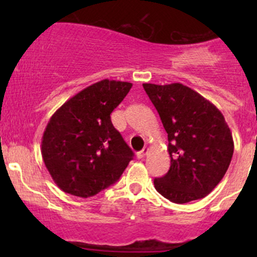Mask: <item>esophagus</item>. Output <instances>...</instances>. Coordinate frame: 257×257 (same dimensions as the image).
<instances>
[{
	"mask_svg": "<svg viewBox=\"0 0 257 257\" xmlns=\"http://www.w3.org/2000/svg\"><path fill=\"white\" fill-rule=\"evenodd\" d=\"M147 153H148V148H143V149H142L141 152L137 153V157H138L139 159H141V158H144L145 155H147Z\"/></svg>",
	"mask_w": 257,
	"mask_h": 257,
	"instance_id": "esophagus-1",
	"label": "esophagus"
}]
</instances>
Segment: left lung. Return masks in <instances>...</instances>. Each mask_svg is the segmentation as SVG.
I'll return each instance as SVG.
<instances>
[{
    "instance_id": "1",
    "label": "left lung",
    "mask_w": 257,
    "mask_h": 257,
    "mask_svg": "<svg viewBox=\"0 0 257 257\" xmlns=\"http://www.w3.org/2000/svg\"><path fill=\"white\" fill-rule=\"evenodd\" d=\"M168 133L170 169L154 179L159 194L177 204L211 193L229 168L234 141L221 112L191 88L144 83Z\"/></svg>"
}]
</instances>
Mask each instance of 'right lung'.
Segmentation results:
<instances>
[{"instance_id":"right-lung-1","label":"right lung","mask_w":257,"mask_h":257,"mask_svg":"<svg viewBox=\"0 0 257 257\" xmlns=\"http://www.w3.org/2000/svg\"><path fill=\"white\" fill-rule=\"evenodd\" d=\"M132 85L103 79L80 90L51 116L41 152L64 193L95 195L115 183L133 159L134 153L110 120Z\"/></svg>"}]
</instances>
